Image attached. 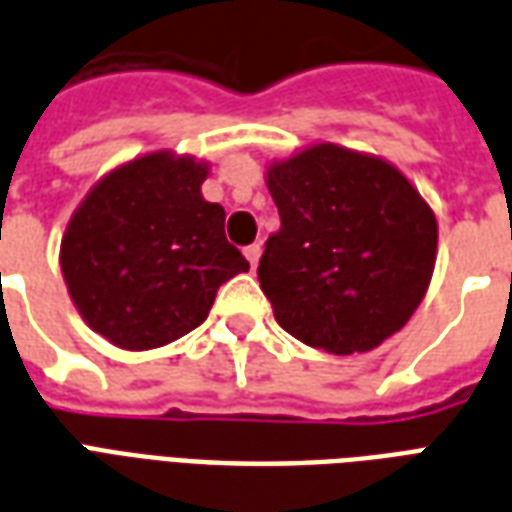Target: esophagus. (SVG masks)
Instances as JSON below:
<instances>
[{
  "label": "esophagus",
  "mask_w": 512,
  "mask_h": 512,
  "mask_svg": "<svg viewBox=\"0 0 512 512\" xmlns=\"http://www.w3.org/2000/svg\"><path fill=\"white\" fill-rule=\"evenodd\" d=\"M259 256H261L259 242H253V245H248V248H245V259L251 261V267H256V264H259Z\"/></svg>",
  "instance_id": "obj_1"
}]
</instances>
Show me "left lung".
<instances>
[{"mask_svg":"<svg viewBox=\"0 0 512 512\" xmlns=\"http://www.w3.org/2000/svg\"><path fill=\"white\" fill-rule=\"evenodd\" d=\"M281 215L259 261L283 330L333 354L371 352L423 302L436 264V215L384 158L311 144L267 166Z\"/></svg>","mask_w":512,"mask_h":512,"instance_id":"left-lung-1","label":"left lung"}]
</instances>
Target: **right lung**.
Wrapping results in <instances>:
<instances>
[{"label": "right lung", "instance_id": "obj_1", "mask_svg": "<svg viewBox=\"0 0 512 512\" xmlns=\"http://www.w3.org/2000/svg\"><path fill=\"white\" fill-rule=\"evenodd\" d=\"M210 163L158 149L100 177L67 220V294L108 343L147 352L196 330L220 283L248 272L226 212L201 196Z\"/></svg>", "mask_w": 512, "mask_h": 512}]
</instances>
